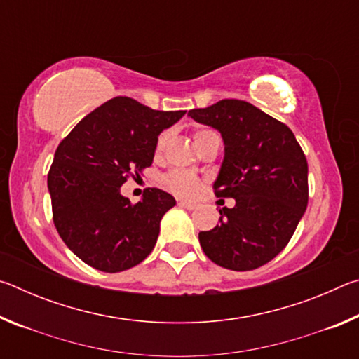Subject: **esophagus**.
<instances>
[{
	"mask_svg": "<svg viewBox=\"0 0 359 359\" xmlns=\"http://www.w3.org/2000/svg\"><path fill=\"white\" fill-rule=\"evenodd\" d=\"M179 205H180V208H184V209H188V210H193V209L198 208L196 203H191V201H179Z\"/></svg>",
	"mask_w": 359,
	"mask_h": 359,
	"instance_id": "esophagus-1",
	"label": "esophagus"
}]
</instances>
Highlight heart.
Masks as SVG:
<instances>
[{"label":"heart","mask_w":359,"mask_h":359,"mask_svg":"<svg viewBox=\"0 0 359 359\" xmlns=\"http://www.w3.org/2000/svg\"><path fill=\"white\" fill-rule=\"evenodd\" d=\"M214 137H217L215 133H212L209 130H198L194 133V144L198 145V149H201L204 144H208L210 139ZM168 139H169L168 131H163L161 135L158 136L156 144H155L156 155L163 154V150H165L168 144ZM163 182H165V185L169 188V190L175 194H179V196H193L199 188V179L196 175L188 171H182V169L169 171L165 177H163Z\"/></svg>","instance_id":"b5f03b06"}]
</instances>
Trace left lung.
Listing matches in <instances>:
<instances>
[{"label": "left lung", "mask_w": 359, "mask_h": 359, "mask_svg": "<svg viewBox=\"0 0 359 359\" xmlns=\"http://www.w3.org/2000/svg\"><path fill=\"white\" fill-rule=\"evenodd\" d=\"M188 115L220 131L224 158L217 198H233L220 224L199 233L210 261L231 271L269 263L294 234L309 201L307 160L287 125L241 100H222Z\"/></svg>", "instance_id": "obj_1"}]
</instances>
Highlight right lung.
Instances as JSON below:
<instances>
[{"label":"right lung","mask_w":359,"mask_h":359,"mask_svg":"<svg viewBox=\"0 0 359 359\" xmlns=\"http://www.w3.org/2000/svg\"><path fill=\"white\" fill-rule=\"evenodd\" d=\"M187 111H154L128 96L96 107L57 147L47 185L60 238L83 263L121 272L149 257L175 199L147 188L139 203L121 196L126 179L151 166L163 130Z\"/></svg>","instance_id":"add662e5"}]
</instances>
